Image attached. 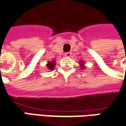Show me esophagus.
I'll list each match as a JSON object with an SVG mask.
<instances>
[{
	"label": "esophagus",
	"instance_id": "obj_1",
	"mask_svg": "<svg viewBox=\"0 0 126 126\" xmlns=\"http://www.w3.org/2000/svg\"><path fill=\"white\" fill-rule=\"evenodd\" d=\"M71 54H72V53L71 52L65 53V56H66V57H69V56H71Z\"/></svg>",
	"mask_w": 126,
	"mask_h": 126
}]
</instances>
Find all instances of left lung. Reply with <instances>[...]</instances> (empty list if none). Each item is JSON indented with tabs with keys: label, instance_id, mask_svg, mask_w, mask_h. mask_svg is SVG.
Returning a JSON list of instances; mask_svg holds the SVG:
<instances>
[{
	"label": "left lung",
	"instance_id": "8db88e82",
	"mask_svg": "<svg viewBox=\"0 0 126 126\" xmlns=\"http://www.w3.org/2000/svg\"><path fill=\"white\" fill-rule=\"evenodd\" d=\"M82 63V64H81V65H82V66H81V68H85V66L82 65V64H83V63Z\"/></svg>",
	"mask_w": 126,
	"mask_h": 126
}]
</instances>
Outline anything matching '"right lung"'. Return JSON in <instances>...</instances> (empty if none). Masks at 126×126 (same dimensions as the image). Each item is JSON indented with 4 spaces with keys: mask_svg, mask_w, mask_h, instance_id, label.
<instances>
[{
    "mask_svg": "<svg viewBox=\"0 0 126 126\" xmlns=\"http://www.w3.org/2000/svg\"><path fill=\"white\" fill-rule=\"evenodd\" d=\"M54 65H55V62H54V61H50V62H48V64H47V68L49 69V70H53V68H54Z\"/></svg>",
    "mask_w": 126,
    "mask_h": 126,
    "instance_id": "1",
    "label": "right lung"
}]
</instances>
